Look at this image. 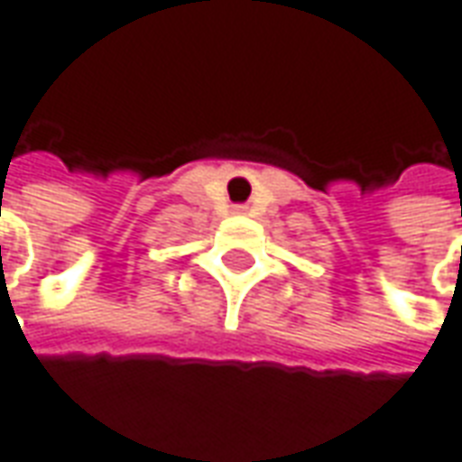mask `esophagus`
Listing matches in <instances>:
<instances>
[{"mask_svg": "<svg viewBox=\"0 0 462 462\" xmlns=\"http://www.w3.org/2000/svg\"><path fill=\"white\" fill-rule=\"evenodd\" d=\"M235 215H245V207H235Z\"/></svg>", "mask_w": 462, "mask_h": 462, "instance_id": "34e87169", "label": "esophagus"}]
</instances>
